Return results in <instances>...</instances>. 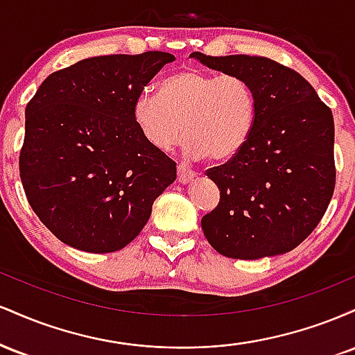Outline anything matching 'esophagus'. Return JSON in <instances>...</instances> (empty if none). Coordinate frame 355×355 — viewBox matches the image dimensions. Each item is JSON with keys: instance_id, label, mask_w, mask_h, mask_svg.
<instances>
[{"instance_id": "1", "label": "esophagus", "mask_w": 355, "mask_h": 355, "mask_svg": "<svg viewBox=\"0 0 355 355\" xmlns=\"http://www.w3.org/2000/svg\"><path fill=\"white\" fill-rule=\"evenodd\" d=\"M177 172H178V182L183 183V185H185V183H190L195 178L193 170L187 168L185 165H178Z\"/></svg>"}]
</instances>
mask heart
Returning a JSON list of instances; mask_svg holds the SVG:
<instances>
[{
	"mask_svg": "<svg viewBox=\"0 0 355 355\" xmlns=\"http://www.w3.org/2000/svg\"><path fill=\"white\" fill-rule=\"evenodd\" d=\"M132 116L152 148L168 152L183 133L187 160L227 162L242 152L257 121V95L240 75L183 68L165 76L158 93L141 92Z\"/></svg>",
	"mask_w": 355,
	"mask_h": 355,
	"instance_id": "1",
	"label": "heart"
}]
</instances>
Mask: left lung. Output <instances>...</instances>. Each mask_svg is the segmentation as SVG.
<instances>
[{
    "label": "left lung",
    "mask_w": 355,
    "mask_h": 355,
    "mask_svg": "<svg viewBox=\"0 0 355 355\" xmlns=\"http://www.w3.org/2000/svg\"><path fill=\"white\" fill-rule=\"evenodd\" d=\"M210 70L243 76L257 121L237 157L207 177L220 190L202 230L218 254L240 260L282 255L324 217L336 185L334 118L299 73L263 56L191 53Z\"/></svg>",
    "instance_id": "left-lung-1"
}]
</instances>
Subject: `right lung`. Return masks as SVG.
Instances as JSON below:
<instances>
[{
  "label": "right lung",
  "mask_w": 355,
  "mask_h": 355,
  "mask_svg": "<svg viewBox=\"0 0 355 355\" xmlns=\"http://www.w3.org/2000/svg\"><path fill=\"white\" fill-rule=\"evenodd\" d=\"M173 55H107L55 71L24 112L19 175L48 230L78 250L108 254L144 230L177 165L144 140L133 100Z\"/></svg>",
  "instance_id": "obj_1"
}]
</instances>
